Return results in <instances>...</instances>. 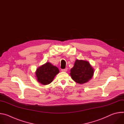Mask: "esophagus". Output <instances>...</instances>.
Here are the masks:
<instances>
[{"label":"esophagus","instance_id":"1","mask_svg":"<svg viewBox=\"0 0 124 124\" xmlns=\"http://www.w3.org/2000/svg\"><path fill=\"white\" fill-rule=\"evenodd\" d=\"M62 70V72H67V68H66V69H62V70Z\"/></svg>","mask_w":124,"mask_h":124}]
</instances>
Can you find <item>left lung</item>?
<instances>
[{
	"label": "left lung",
	"mask_w": 124,
	"mask_h": 124,
	"mask_svg": "<svg viewBox=\"0 0 124 124\" xmlns=\"http://www.w3.org/2000/svg\"><path fill=\"white\" fill-rule=\"evenodd\" d=\"M94 69L90 63L85 60L77 59L70 75L73 80L79 84L89 81L94 76Z\"/></svg>",
	"instance_id": "1"
}]
</instances>
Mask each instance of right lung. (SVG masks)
<instances>
[{"instance_id":"add662e5","label":"right lung","mask_w":124,"mask_h":124,"mask_svg":"<svg viewBox=\"0 0 124 124\" xmlns=\"http://www.w3.org/2000/svg\"><path fill=\"white\" fill-rule=\"evenodd\" d=\"M59 73L58 68L48 62L37 69L35 75L37 80L40 83L47 85L52 82L54 77Z\"/></svg>"}]
</instances>
